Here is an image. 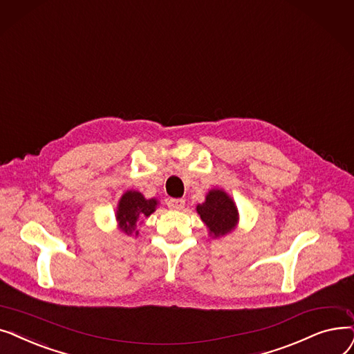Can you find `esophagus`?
Segmentation results:
<instances>
[{
	"label": "esophagus",
	"instance_id": "obj_1",
	"mask_svg": "<svg viewBox=\"0 0 354 354\" xmlns=\"http://www.w3.org/2000/svg\"><path fill=\"white\" fill-rule=\"evenodd\" d=\"M167 206L171 210H183L184 206H186V201H184L183 198H170L168 200Z\"/></svg>",
	"mask_w": 354,
	"mask_h": 354
}]
</instances>
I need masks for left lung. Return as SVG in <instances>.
<instances>
[{"label": "left lung", "mask_w": 354, "mask_h": 354, "mask_svg": "<svg viewBox=\"0 0 354 354\" xmlns=\"http://www.w3.org/2000/svg\"><path fill=\"white\" fill-rule=\"evenodd\" d=\"M209 230V236L218 239L232 233L239 225V210L233 198L223 189H212L206 194L203 203L196 206Z\"/></svg>", "instance_id": "1"}]
</instances>
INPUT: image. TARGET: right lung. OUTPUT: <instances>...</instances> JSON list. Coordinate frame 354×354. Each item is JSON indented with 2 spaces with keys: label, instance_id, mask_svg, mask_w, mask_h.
<instances>
[{
  "label": "right lung",
  "instance_id": "add662e5",
  "mask_svg": "<svg viewBox=\"0 0 354 354\" xmlns=\"http://www.w3.org/2000/svg\"><path fill=\"white\" fill-rule=\"evenodd\" d=\"M157 207V198H145V196L137 190H127L118 201L115 212L118 230L125 233L127 236L131 234L138 236L137 223H142V218L149 217Z\"/></svg>",
  "mask_w": 354,
  "mask_h": 354
}]
</instances>
